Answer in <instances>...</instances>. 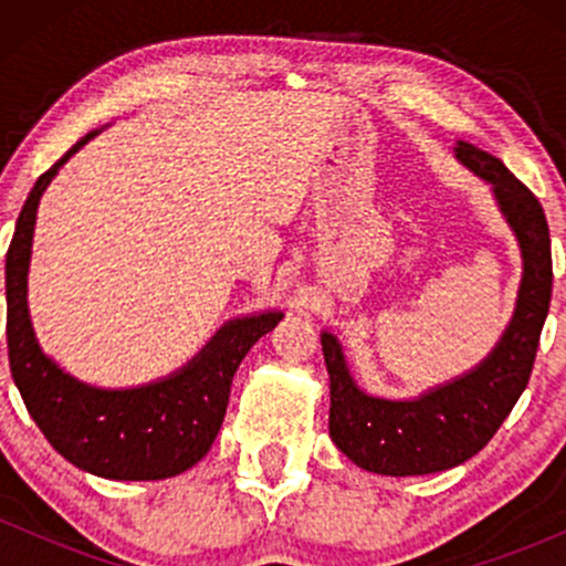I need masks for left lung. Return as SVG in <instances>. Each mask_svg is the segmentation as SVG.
Returning a JSON list of instances; mask_svg holds the SVG:
<instances>
[{"label":"left lung","mask_w":566,"mask_h":566,"mask_svg":"<svg viewBox=\"0 0 566 566\" xmlns=\"http://www.w3.org/2000/svg\"><path fill=\"white\" fill-rule=\"evenodd\" d=\"M454 157L492 186L500 212L522 250V284L513 319L482 365L418 399L394 401L361 391L350 378L337 337L322 333L329 373V437L359 469L382 476L447 471L484 450L527 388L548 316L554 269L541 201L513 178L503 161L482 148L458 140Z\"/></svg>","instance_id":"left-lung-1"}]
</instances>
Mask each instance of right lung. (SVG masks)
<instances>
[{"label":"right lung","mask_w":566,"mask_h":566,"mask_svg":"<svg viewBox=\"0 0 566 566\" xmlns=\"http://www.w3.org/2000/svg\"><path fill=\"white\" fill-rule=\"evenodd\" d=\"M97 133L84 135L48 172L39 175L18 216L4 263L8 284L10 373L44 439L76 469L114 482H157L197 465L229 407L231 380L247 350L282 322V311L233 319L205 348L157 382L138 388H95L63 373L39 348L25 303L36 207L57 170Z\"/></svg>","instance_id":"1"}]
</instances>
